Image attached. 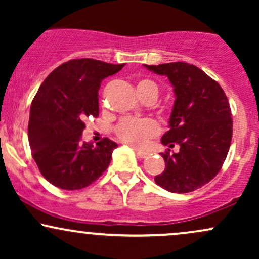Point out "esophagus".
<instances>
[{
  "instance_id": "34e87169",
  "label": "esophagus",
  "mask_w": 259,
  "mask_h": 259,
  "mask_svg": "<svg viewBox=\"0 0 259 259\" xmlns=\"http://www.w3.org/2000/svg\"><path fill=\"white\" fill-rule=\"evenodd\" d=\"M134 150H135V152L138 156L140 157V158H146V157L148 156V152H145V151H141V150H138V148L134 147Z\"/></svg>"
}]
</instances>
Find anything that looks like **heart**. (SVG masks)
Returning a JSON list of instances; mask_svg holds the SVG:
<instances>
[{"instance_id": "obj_1", "label": "heart", "mask_w": 259, "mask_h": 259, "mask_svg": "<svg viewBox=\"0 0 259 259\" xmlns=\"http://www.w3.org/2000/svg\"><path fill=\"white\" fill-rule=\"evenodd\" d=\"M136 90L142 100L150 99V97H153L156 100L158 96L159 88L152 80L141 79L136 84ZM158 132V124L151 118H144V119L123 118L114 126L115 135L121 141L126 142L134 147H144L148 140L156 136Z\"/></svg>"}]
</instances>
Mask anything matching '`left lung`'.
Here are the masks:
<instances>
[{"label":"left lung","mask_w":259,"mask_h":259,"mask_svg":"<svg viewBox=\"0 0 259 259\" xmlns=\"http://www.w3.org/2000/svg\"><path fill=\"white\" fill-rule=\"evenodd\" d=\"M148 70L168 76L175 102L160 156L165 169L154 178L157 185L175 194L195 191L209 183L222 169L233 138V119L221 85L194 64L174 62L147 65ZM175 144L180 152H170Z\"/></svg>","instance_id":"left-lung-1"}]
</instances>
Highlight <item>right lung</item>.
<instances>
[{
    "label": "right lung",
    "mask_w": 259,
    "mask_h": 259,
    "mask_svg": "<svg viewBox=\"0 0 259 259\" xmlns=\"http://www.w3.org/2000/svg\"><path fill=\"white\" fill-rule=\"evenodd\" d=\"M123 64L92 58L70 59L45 79L30 107L28 136L42 177L63 190H80L108 168L118 145L103 138L96 146L82 142L85 119L99 117L102 80Z\"/></svg>",
    "instance_id": "1"
}]
</instances>
